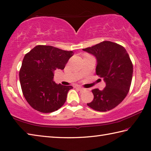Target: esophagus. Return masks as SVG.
<instances>
[{
    "label": "esophagus",
    "mask_w": 151,
    "mask_h": 151,
    "mask_svg": "<svg viewBox=\"0 0 151 151\" xmlns=\"http://www.w3.org/2000/svg\"><path fill=\"white\" fill-rule=\"evenodd\" d=\"M76 88H77V89L79 90V91H84V90H85V89L84 88H82V87H80V86H78V87H76Z\"/></svg>",
    "instance_id": "34e87169"
}]
</instances>
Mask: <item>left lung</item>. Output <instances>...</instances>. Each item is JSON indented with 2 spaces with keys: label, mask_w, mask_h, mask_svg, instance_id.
Returning <instances> with one entry per match:
<instances>
[{
  "label": "left lung",
  "mask_w": 151,
  "mask_h": 151,
  "mask_svg": "<svg viewBox=\"0 0 151 151\" xmlns=\"http://www.w3.org/2000/svg\"><path fill=\"white\" fill-rule=\"evenodd\" d=\"M82 50L96 58V74L106 83L103 90H91L93 99L87 105L97 111H110L123 101L129 90L133 75L129 56L122 46L107 40Z\"/></svg>",
  "instance_id": "obj_1"
}]
</instances>
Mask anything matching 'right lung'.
Listing matches in <instances>:
<instances>
[{"label": "right lung", "instance_id": "right-lung-1", "mask_svg": "<svg viewBox=\"0 0 151 151\" xmlns=\"http://www.w3.org/2000/svg\"><path fill=\"white\" fill-rule=\"evenodd\" d=\"M73 55V51L44 45L35 46L25 54L19 76L23 94L31 107L49 113L64 105L73 86L55 84L54 72L63 70Z\"/></svg>", "mask_w": 151, "mask_h": 151}]
</instances>
